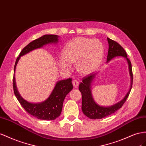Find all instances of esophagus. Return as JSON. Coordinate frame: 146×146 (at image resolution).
I'll return each instance as SVG.
<instances>
[{
  "label": "esophagus",
  "mask_w": 146,
  "mask_h": 146,
  "mask_svg": "<svg viewBox=\"0 0 146 146\" xmlns=\"http://www.w3.org/2000/svg\"><path fill=\"white\" fill-rule=\"evenodd\" d=\"M72 83H73V86L74 87H77L79 86V82L76 80H73Z\"/></svg>",
  "instance_id": "obj_1"
}]
</instances>
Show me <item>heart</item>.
<instances>
[{
	"mask_svg": "<svg viewBox=\"0 0 146 146\" xmlns=\"http://www.w3.org/2000/svg\"><path fill=\"white\" fill-rule=\"evenodd\" d=\"M103 54L104 47L100 41L78 37L65 46L62 51V59L58 61V64L62 69L68 70L70 64L76 63L78 72L87 75L98 68Z\"/></svg>",
	"mask_w": 146,
	"mask_h": 146,
	"instance_id": "1",
	"label": "heart"
}]
</instances>
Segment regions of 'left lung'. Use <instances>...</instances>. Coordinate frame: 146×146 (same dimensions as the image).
<instances>
[{
    "label": "left lung",
    "instance_id": "1",
    "mask_svg": "<svg viewBox=\"0 0 146 146\" xmlns=\"http://www.w3.org/2000/svg\"><path fill=\"white\" fill-rule=\"evenodd\" d=\"M109 49H108L107 62H110L113 58L117 56H122L125 57L128 62L129 73L131 78L130 87L125 96L117 103L111 106H100L95 102L92 95L91 92V83L93 81L95 75V74H90L89 76L82 78V82L79 86V90L82 94V111L87 117L91 119H100L104 118L114 113L120 108H121L124 103L125 102L131 89L133 84V73L131 63L130 60L127 58V54L124 49L116 41L109 38H107Z\"/></svg>",
    "mask_w": 146,
    "mask_h": 146
}]
</instances>
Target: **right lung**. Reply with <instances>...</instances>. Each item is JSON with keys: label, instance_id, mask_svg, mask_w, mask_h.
Listing matches in <instances>:
<instances>
[{"label": "right lung", "instance_id": "right-lung-1", "mask_svg": "<svg viewBox=\"0 0 146 146\" xmlns=\"http://www.w3.org/2000/svg\"><path fill=\"white\" fill-rule=\"evenodd\" d=\"M58 38L59 36L56 35H44L32 41L23 49L19 54V56L16 59L14 66L13 86L15 96L17 98L21 105L29 114L40 120H52L60 115L64 100L66 95L73 89L72 80L68 78L66 80L57 81L51 95L45 101L38 103H32L25 100L18 92L16 86L15 78L16 66L21 56L26 54L33 50L43 47L46 44L57 43L59 41Z\"/></svg>", "mask_w": 146, "mask_h": 146}]
</instances>
